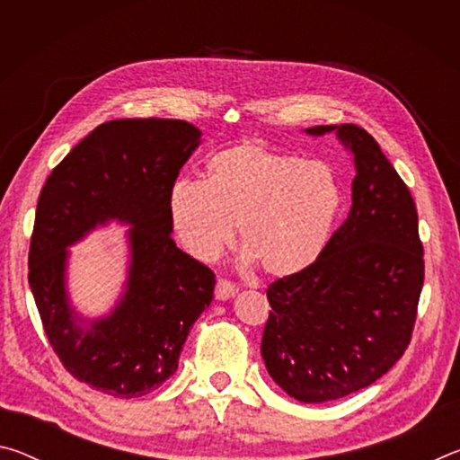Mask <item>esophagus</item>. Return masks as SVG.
Listing matches in <instances>:
<instances>
[{"label":"esophagus","instance_id":"obj_1","mask_svg":"<svg viewBox=\"0 0 460 460\" xmlns=\"http://www.w3.org/2000/svg\"><path fill=\"white\" fill-rule=\"evenodd\" d=\"M237 294V288L235 284H231L229 279H217V286H215V298L217 300H229L233 296Z\"/></svg>","mask_w":460,"mask_h":460}]
</instances>
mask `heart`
Instances as JSON below:
<instances>
[{
  "label": "heart",
  "mask_w": 460,
  "mask_h": 460,
  "mask_svg": "<svg viewBox=\"0 0 460 460\" xmlns=\"http://www.w3.org/2000/svg\"><path fill=\"white\" fill-rule=\"evenodd\" d=\"M207 170V181L181 178L170 190V219L192 258H219L237 225L241 245L274 278L321 258L342 199L329 164L247 142L211 155Z\"/></svg>",
  "instance_id": "1"
}]
</instances>
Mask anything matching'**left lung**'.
<instances>
[{
	"label": "left lung",
	"mask_w": 460,
	"mask_h": 460,
	"mask_svg": "<svg viewBox=\"0 0 460 460\" xmlns=\"http://www.w3.org/2000/svg\"><path fill=\"white\" fill-rule=\"evenodd\" d=\"M337 131L353 154L351 211L313 266L268 286L261 339L270 377L305 403L345 398L394 367L410 345L424 284L414 199L367 131Z\"/></svg>",
	"instance_id": "1"
}]
</instances>
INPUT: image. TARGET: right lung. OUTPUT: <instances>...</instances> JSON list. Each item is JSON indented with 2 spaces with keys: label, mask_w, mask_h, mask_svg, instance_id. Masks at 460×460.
Here are the masks:
<instances>
[{
  "label": "right lung",
  "mask_w": 460,
  "mask_h": 460,
  "mask_svg": "<svg viewBox=\"0 0 460 460\" xmlns=\"http://www.w3.org/2000/svg\"><path fill=\"white\" fill-rule=\"evenodd\" d=\"M199 144V128L182 119L101 123L40 190L28 282L44 332L73 377L113 398H139L174 376L213 300V271L170 237V190ZM109 220L132 225L127 290L107 317L87 322L67 302L66 247Z\"/></svg>",
  "instance_id": "1"
}]
</instances>
